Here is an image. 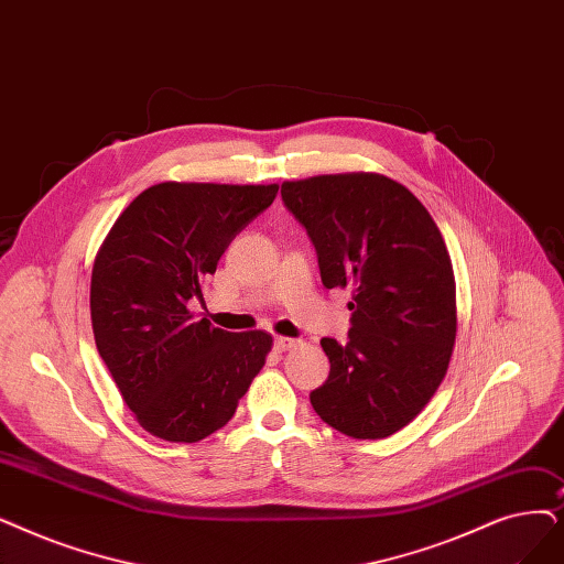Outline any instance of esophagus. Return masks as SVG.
<instances>
[{
    "label": "esophagus",
    "instance_id": "obj_1",
    "mask_svg": "<svg viewBox=\"0 0 564 564\" xmlns=\"http://www.w3.org/2000/svg\"><path fill=\"white\" fill-rule=\"evenodd\" d=\"M295 346H297L295 338H288V336H276V338H274V348H276L279 352L290 350V348H295Z\"/></svg>",
    "mask_w": 564,
    "mask_h": 564
}]
</instances>
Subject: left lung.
I'll return each instance as SVG.
<instances>
[{
  "label": "left lung",
  "mask_w": 564,
  "mask_h": 564,
  "mask_svg": "<svg viewBox=\"0 0 564 564\" xmlns=\"http://www.w3.org/2000/svg\"><path fill=\"white\" fill-rule=\"evenodd\" d=\"M325 288H352L348 340L323 338L329 378L311 405L332 429L378 440L408 426L443 382L456 338L449 251L426 207L376 173L283 182Z\"/></svg>",
  "instance_id": "8db88e82"
}]
</instances>
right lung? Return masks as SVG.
<instances>
[{
	"instance_id": "right-lung-1",
	"label": "right lung",
	"mask_w": 564,
	"mask_h": 564,
	"mask_svg": "<svg viewBox=\"0 0 564 564\" xmlns=\"http://www.w3.org/2000/svg\"><path fill=\"white\" fill-rule=\"evenodd\" d=\"M276 184L163 182L119 214L91 269L96 348L138 424L167 443L226 426L272 350L267 332H224L191 313L230 241Z\"/></svg>"
}]
</instances>
